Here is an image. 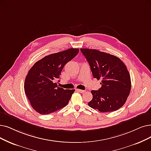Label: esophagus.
I'll return each mask as SVG.
<instances>
[{
	"label": "esophagus",
	"mask_w": 151,
	"mask_h": 151,
	"mask_svg": "<svg viewBox=\"0 0 151 151\" xmlns=\"http://www.w3.org/2000/svg\"><path fill=\"white\" fill-rule=\"evenodd\" d=\"M77 91H78L80 93H84L86 92V90H81V89H77Z\"/></svg>",
	"instance_id": "obj_1"
}]
</instances>
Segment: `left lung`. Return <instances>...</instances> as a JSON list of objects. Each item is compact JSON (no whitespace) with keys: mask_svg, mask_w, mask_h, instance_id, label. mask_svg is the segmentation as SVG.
<instances>
[{"mask_svg":"<svg viewBox=\"0 0 151 151\" xmlns=\"http://www.w3.org/2000/svg\"><path fill=\"white\" fill-rule=\"evenodd\" d=\"M90 65L92 75L101 87L92 90V100L89 106L100 112H110L122 107L129 95L131 82L126 65L119 58L96 50L81 48Z\"/></svg>","mask_w":151,"mask_h":151,"instance_id":"1","label":"left lung"}]
</instances>
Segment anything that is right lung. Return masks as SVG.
I'll return each mask as SVG.
<instances>
[{
    "label": "right lung",
    "mask_w": 151,
    "mask_h": 151,
    "mask_svg": "<svg viewBox=\"0 0 151 151\" xmlns=\"http://www.w3.org/2000/svg\"><path fill=\"white\" fill-rule=\"evenodd\" d=\"M77 48L51 54L39 60L28 72L24 89L33 109L41 114H48L65 106L74 89L59 87L55 81L59 79L64 66L79 52Z\"/></svg>",
    "instance_id": "add662e5"
}]
</instances>
